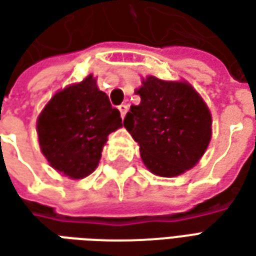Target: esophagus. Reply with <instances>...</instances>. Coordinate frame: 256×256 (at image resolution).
Segmentation results:
<instances>
[{"mask_svg": "<svg viewBox=\"0 0 256 256\" xmlns=\"http://www.w3.org/2000/svg\"><path fill=\"white\" fill-rule=\"evenodd\" d=\"M119 108V112H120V116H122V119L124 118V115H126V112H128V106H126V104H120V106H118Z\"/></svg>", "mask_w": 256, "mask_h": 256, "instance_id": "1", "label": "esophagus"}]
</instances>
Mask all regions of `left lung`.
<instances>
[{
    "mask_svg": "<svg viewBox=\"0 0 256 256\" xmlns=\"http://www.w3.org/2000/svg\"><path fill=\"white\" fill-rule=\"evenodd\" d=\"M141 97L123 120L138 142L141 159L159 177H177L192 168L211 140V114L188 82L156 76L142 79L136 92Z\"/></svg>",
    "mask_w": 256,
    "mask_h": 256,
    "instance_id": "obj_1",
    "label": "left lung"
}]
</instances>
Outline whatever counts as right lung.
I'll return each instance as SVG.
<instances>
[{
    "label": "right lung",
    "mask_w": 256,
    "mask_h": 256,
    "mask_svg": "<svg viewBox=\"0 0 256 256\" xmlns=\"http://www.w3.org/2000/svg\"><path fill=\"white\" fill-rule=\"evenodd\" d=\"M119 128L120 112L112 108L93 75L58 92L36 120L44 156L54 170L72 180L94 172L108 134Z\"/></svg>",
    "instance_id": "add662e5"
}]
</instances>
